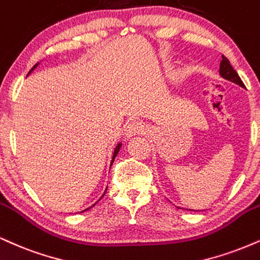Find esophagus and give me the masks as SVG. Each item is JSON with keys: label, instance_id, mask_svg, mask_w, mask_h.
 <instances>
[{"label": "esophagus", "instance_id": "1", "mask_svg": "<svg viewBox=\"0 0 260 260\" xmlns=\"http://www.w3.org/2000/svg\"><path fill=\"white\" fill-rule=\"evenodd\" d=\"M145 125L143 123H141L140 120H131L129 123L126 124L125 126V133H126V136H134V135H140L145 131Z\"/></svg>", "mask_w": 260, "mask_h": 260}]
</instances>
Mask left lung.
<instances>
[{"mask_svg":"<svg viewBox=\"0 0 260 260\" xmlns=\"http://www.w3.org/2000/svg\"><path fill=\"white\" fill-rule=\"evenodd\" d=\"M219 73H220V75L224 79H226V80L233 81V82H235V84L240 85V86H242V87H245V84H243L242 80H241V78L239 76V74L236 73V70H235L233 67H231L230 62H229V59L224 56V54L221 56L220 69H219Z\"/></svg>","mask_w":260,"mask_h":260,"instance_id":"1","label":"left lung"}]
</instances>
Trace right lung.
I'll list each match as a JSON object with an SVG mask.
<instances>
[{
	"instance_id": "1",
	"label": "right lung",
	"mask_w": 260,
	"mask_h": 260,
	"mask_svg": "<svg viewBox=\"0 0 260 260\" xmlns=\"http://www.w3.org/2000/svg\"><path fill=\"white\" fill-rule=\"evenodd\" d=\"M38 64H39V63H36L35 66H34L32 68H31V70H32L34 68H35V67L38 66ZM120 147H121V143H119V145L117 146V147H115V149H114V154H113V160H112V163H113V161H114V158L117 157V154H118V152H119V149H120ZM105 193H106V192H105ZM85 210H87V209H85Z\"/></svg>"
}]
</instances>
